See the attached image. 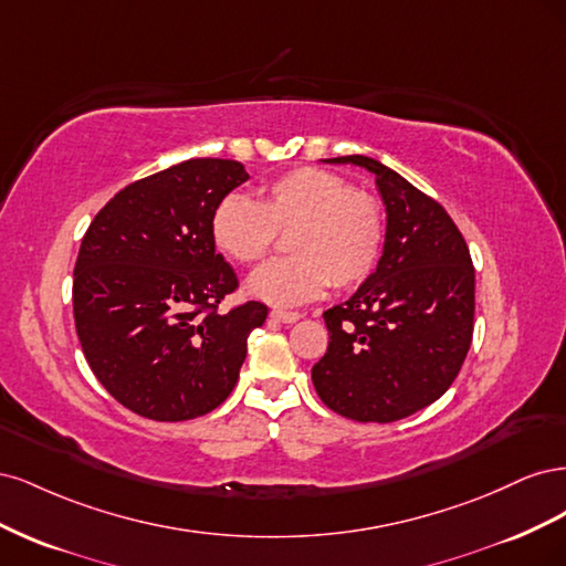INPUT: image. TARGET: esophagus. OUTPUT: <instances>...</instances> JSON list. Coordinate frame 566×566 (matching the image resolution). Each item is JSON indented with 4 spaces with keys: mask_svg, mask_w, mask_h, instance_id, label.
<instances>
[{
    "mask_svg": "<svg viewBox=\"0 0 566 566\" xmlns=\"http://www.w3.org/2000/svg\"><path fill=\"white\" fill-rule=\"evenodd\" d=\"M271 318L281 321V323H295L302 318L300 312H290V310H271Z\"/></svg>",
    "mask_w": 566,
    "mask_h": 566,
    "instance_id": "34e87169",
    "label": "esophagus"
}]
</instances>
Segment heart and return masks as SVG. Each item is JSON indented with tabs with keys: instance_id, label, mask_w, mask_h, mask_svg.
<instances>
[{
	"instance_id": "1",
	"label": "heart",
	"mask_w": 566,
	"mask_h": 566,
	"mask_svg": "<svg viewBox=\"0 0 566 566\" xmlns=\"http://www.w3.org/2000/svg\"><path fill=\"white\" fill-rule=\"evenodd\" d=\"M287 235L283 260L252 273L248 293L290 306L321 297L331 287H354L373 276L387 245V210L373 193L328 169L302 167L264 184L256 200L229 193L210 217V235L219 252L238 264L264 260Z\"/></svg>"
}]
</instances>
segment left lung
Returning a JSON list of instances; mask_svg holds the SVG:
<instances>
[{
	"label": "left lung",
	"instance_id": "1",
	"mask_svg": "<svg viewBox=\"0 0 566 566\" xmlns=\"http://www.w3.org/2000/svg\"><path fill=\"white\" fill-rule=\"evenodd\" d=\"M375 175L387 245L370 279L323 314L331 342L312 368L321 401L356 422L418 413L451 387L474 331V266L441 205L394 169L342 156Z\"/></svg>",
	"mask_w": 566,
	"mask_h": 566
}]
</instances>
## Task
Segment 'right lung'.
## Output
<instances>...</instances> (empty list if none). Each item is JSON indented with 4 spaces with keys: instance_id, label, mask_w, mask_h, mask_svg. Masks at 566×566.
I'll list each match as a JSON object with an SVG mask.
<instances>
[{
    "instance_id": "right-lung-1",
    "label": "right lung",
    "mask_w": 566,
    "mask_h": 566,
    "mask_svg": "<svg viewBox=\"0 0 566 566\" xmlns=\"http://www.w3.org/2000/svg\"><path fill=\"white\" fill-rule=\"evenodd\" d=\"M248 179L241 163L184 160L125 186L82 238L73 279L80 345L96 380L132 413L179 422L210 413L238 382L262 302L214 252V205Z\"/></svg>"
}]
</instances>
